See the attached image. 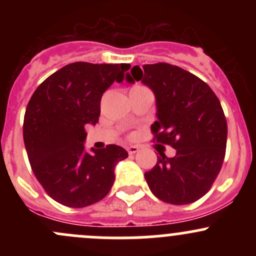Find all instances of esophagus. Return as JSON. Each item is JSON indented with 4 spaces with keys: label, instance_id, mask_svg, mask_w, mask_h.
Here are the masks:
<instances>
[{
    "label": "esophagus",
    "instance_id": "1",
    "mask_svg": "<svg viewBox=\"0 0 256 256\" xmlns=\"http://www.w3.org/2000/svg\"><path fill=\"white\" fill-rule=\"evenodd\" d=\"M138 150H140V147H138V146H128V154H136V152H138Z\"/></svg>",
    "mask_w": 256,
    "mask_h": 256
}]
</instances>
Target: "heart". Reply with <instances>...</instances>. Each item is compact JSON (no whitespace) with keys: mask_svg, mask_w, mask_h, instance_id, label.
Returning a JSON list of instances; mask_svg holds the SVG:
<instances>
[{"mask_svg":"<svg viewBox=\"0 0 256 256\" xmlns=\"http://www.w3.org/2000/svg\"><path fill=\"white\" fill-rule=\"evenodd\" d=\"M134 88H144V86H142V85H136V86H134ZM132 88V89H134Z\"/></svg>","mask_w":256,"mask_h":256,"instance_id":"heart-1","label":"heart"}]
</instances>
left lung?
Instances as JSON below:
<instances>
[{"label":"left lung","instance_id":"8db88e82","mask_svg":"<svg viewBox=\"0 0 256 256\" xmlns=\"http://www.w3.org/2000/svg\"><path fill=\"white\" fill-rule=\"evenodd\" d=\"M126 80H141L154 92V141L170 144L176 156H157L144 178L151 192L170 204H190L210 190L226 157V115L219 99L194 74L168 63L135 66Z\"/></svg>","mask_w":256,"mask_h":256}]
</instances>
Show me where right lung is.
<instances>
[{"mask_svg":"<svg viewBox=\"0 0 256 256\" xmlns=\"http://www.w3.org/2000/svg\"><path fill=\"white\" fill-rule=\"evenodd\" d=\"M130 64L76 62L36 89L23 121L30 167L50 198L70 208L102 200L112 190L116 164L128 156L118 144L85 152V126L99 121L100 102L114 82H122Z\"/></svg>","mask_w":256,"mask_h":256,"instance_id":"right-lung-1","label":"right lung"}]
</instances>
